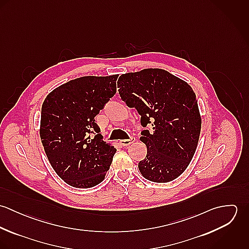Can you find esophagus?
I'll return each mask as SVG.
<instances>
[{
  "label": "esophagus",
  "instance_id": "obj_1",
  "mask_svg": "<svg viewBox=\"0 0 249 249\" xmlns=\"http://www.w3.org/2000/svg\"><path fill=\"white\" fill-rule=\"evenodd\" d=\"M134 141H135V138H134V137H130L129 139H124V140H121V141H120V143H121L122 145H124V146H126V145H129L130 143L134 142Z\"/></svg>",
  "mask_w": 249,
  "mask_h": 249
}]
</instances>
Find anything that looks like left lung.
<instances>
[{
  "mask_svg": "<svg viewBox=\"0 0 249 249\" xmlns=\"http://www.w3.org/2000/svg\"><path fill=\"white\" fill-rule=\"evenodd\" d=\"M119 94L130 108H136L145 127L141 141L146 156L138 168L152 182L166 183L178 178L196 152L201 117L196 94L184 80L163 69H143L122 74Z\"/></svg>",
  "mask_w": 249,
  "mask_h": 249,
  "instance_id": "8db88e82",
  "label": "left lung"
}]
</instances>
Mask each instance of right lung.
I'll use <instances>...</instances> for the list:
<instances>
[{"label":"right lung","instance_id":"1","mask_svg":"<svg viewBox=\"0 0 249 249\" xmlns=\"http://www.w3.org/2000/svg\"><path fill=\"white\" fill-rule=\"evenodd\" d=\"M118 76L72 79L53 90L42 105L41 142L54 172L70 186L92 188L110 168L117 149L103 140L95 117L116 93Z\"/></svg>","mask_w":249,"mask_h":249}]
</instances>
